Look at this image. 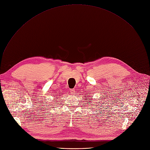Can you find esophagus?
<instances>
[{"instance_id":"obj_1","label":"esophagus","mask_w":150,"mask_h":150,"mask_svg":"<svg viewBox=\"0 0 150 150\" xmlns=\"http://www.w3.org/2000/svg\"><path fill=\"white\" fill-rule=\"evenodd\" d=\"M70 93H71V94H74V93H75V90H74V89H71L70 90Z\"/></svg>"}]
</instances>
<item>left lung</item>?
<instances>
[{
	"instance_id": "left-lung-1",
	"label": "left lung",
	"mask_w": 150,
	"mask_h": 150,
	"mask_svg": "<svg viewBox=\"0 0 150 150\" xmlns=\"http://www.w3.org/2000/svg\"><path fill=\"white\" fill-rule=\"evenodd\" d=\"M85 101H86V104H88V105H89V104H90L89 103H91V104H92V105H93H93H96V104H93V103L91 102L92 99H91L90 98H88V97H87L86 96H85ZM89 101H90V102H89ZM96 107H97V106H96Z\"/></svg>"
}]
</instances>
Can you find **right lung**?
<instances>
[{
	"label": "right lung",
	"instance_id": "right-lung-1",
	"mask_svg": "<svg viewBox=\"0 0 150 150\" xmlns=\"http://www.w3.org/2000/svg\"><path fill=\"white\" fill-rule=\"evenodd\" d=\"M59 96H61V95H59ZM56 101V100H55V101Z\"/></svg>",
	"mask_w": 150,
	"mask_h": 150
}]
</instances>
